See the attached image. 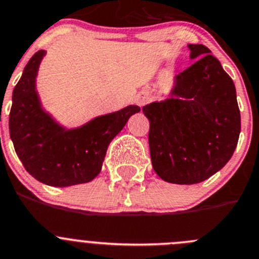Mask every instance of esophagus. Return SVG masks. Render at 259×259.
Returning <instances> with one entry per match:
<instances>
[{"label":"esophagus","mask_w":259,"mask_h":259,"mask_svg":"<svg viewBox=\"0 0 259 259\" xmlns=\"http://www.w3.org/2000/svg\"><path fill=\"white\" fill-rule=\"evenodd\" d=\"M148 102H149L148 94L143 93V94H141V96H138V98H137V105L138 106H144L146 103H148Z\"/></svg>","instance_id":"1"}]
</instances>
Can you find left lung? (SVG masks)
<instances>
[{
    "label": "left lung",
    "mask_w": 259,
    "mask_h": 259,
    "mask_svg": "<svg viewBox=\"0 0 259 259\" xmlns=\"http://www.w3.org/2000/svg\"><path fill=\"white\" fill-rule=\"evenodd\" d=\"M192 66L174 78L168 98L144 106L152 166L162 180L197 184L221 170L240 134L233 79L203 45H188Z\"/></svg>",
    "instance_id": "8db88e82"
}]
</instances>
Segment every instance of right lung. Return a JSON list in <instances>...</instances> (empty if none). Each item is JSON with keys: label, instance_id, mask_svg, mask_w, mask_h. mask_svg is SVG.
I'll return each mask as SVG.
<instances>
[{"label": "right lung", "instance_id": "obj_1", "mask_svg": "<svg viewBox=\"0 0 259 259\" xmlns=\"http://www.w3.org/2000/svg\"><path fill=\"white\" fill-rule=\"evenodd\" d=\"M45 55L40 50L29 60L14 88L10 137L25 170L43 184L62 188L89 183L102 170L111 141L141 108L130 105L79 127L62 126L43 110L35 88Z\"/></svg>", "mask_w": 259, "mask_h": 259}]
</instances>
